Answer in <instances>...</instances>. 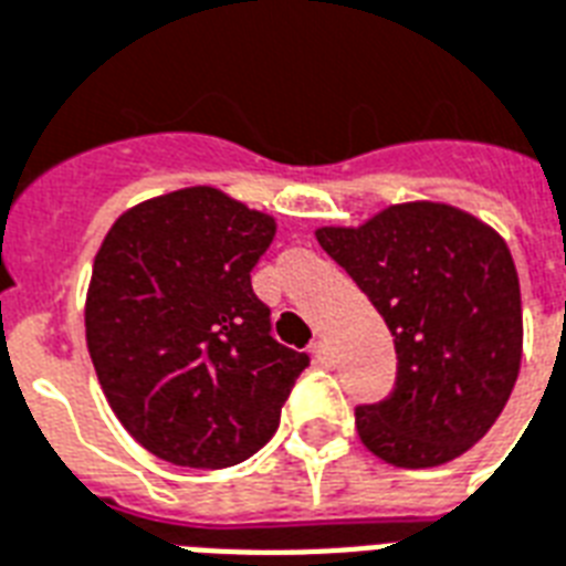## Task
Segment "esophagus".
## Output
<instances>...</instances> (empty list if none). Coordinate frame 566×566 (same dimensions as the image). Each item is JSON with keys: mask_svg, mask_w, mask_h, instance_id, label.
Listing matches in <instances>:
<instances>
[{"mask_svg": "<svg viewBox=\"0 0 566 566\" xmlns=\"http://www.w3.org/2000/svg\"><path fill=\"white\" fill-rule=\"evenodd\" d=\"M310 354H313V360L322 363V366H327V363H331V348H327V343H324V339H315V343L310 345Z\"/></svg>", "mask_w": 566, "mask_h": 566, "instance_id": "esophagus-1", "label": "esophagus"}]
</instances>
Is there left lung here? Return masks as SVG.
Wrapping results in <instances>:
<instances>
[{
  "instance_id": "obj_1",
  "label": "left lung",
  "mask_w": 566,
  "mask_h": 566,
  "mask_svg": "<svg viewBox=\"0 0 566 566\" xmlns=\"http://www.w3.org/2000/svg\"><path fill=\"white\" fill-rule=\"evenodd\" d=\"M384 315L396 387L354 410L363 446L405 470L472 449L502 413L523 360L520 277L505 239L446 203H398L363 227L315 230Z\"/></svg>"
}]
</instances>
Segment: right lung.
I'll return each instance as SVG.
<instances>
[{
	"label": "right lung",
	"mask_w": 566,
	"mask_h": 566,
	"mask_svg": "<svg viewBox=\"0 0 566 566\" xmlns=\"http://www.w3.org/2000/svg\"><path fill=\"white\" fill-rule=\"evenodd\" d=\"M274 230L271 214L197 186L120 214L96 253L87 352L117 419L161 461H248L310 366L271 336V310L253 295Z\"/></svg>",
	"instance_id": "right-lung-1"
}]
</instances>
